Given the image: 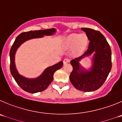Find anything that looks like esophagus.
<instances>
[{
	"instance_id": "1",
	"label": "esophagus",
	"mask_w": 122,
	"mask_h": 122,
	"mask_svg": "<svg viewBox=\"0 0 122 122\" xmlns=\"http://www.w3.org/2000/svg\"><path fill=\"white\" fill-rule=\"evenodd\" d=\"M70 61V60L69 58H66L64 59V60H63V62L64 64L68 63V62H69Z\"/></svg>"
}]
</instances>
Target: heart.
<instances>
[{"instance_id":"b5f03b06","label":"heart","mask_w":122,"mask_h":122,"mask_svg":"<svg viewBox=\"0 0 122 122\" xmlns=\"http://www.w3.org/2000/svg\"><path fill=\"white\" fill-rule=\"evenodd\" d=\"M66 43L70 46H72L76 44L77 48L82 51L87 46L88 39L87 37L84 34L79 35V34H73L67 37Z\"/></svg>"}]
</instances>
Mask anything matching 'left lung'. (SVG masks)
I'll use <instances>...</instances> for the list:
<instances>
[{"label": "left lung", "instance_id": "1", "mask_svg": "<svg viewBox=\"0 0 122 122\" xmlns=\"http://www.w3.org/2000/svg\"><path fill=\"white\" fill-rule=\"evenodd\" d=\"M90 41L88 48L84 54L70 61L73 70L70 80L76 89L85 92H93L102 87L112 67L111 51L103 35L98 30L82 28ZM95 52L93 66L90 71L83 72L79 69V61L84 56Z\"/></svg>", "mask_w": 122, "mask_h": 122}]
</instances>
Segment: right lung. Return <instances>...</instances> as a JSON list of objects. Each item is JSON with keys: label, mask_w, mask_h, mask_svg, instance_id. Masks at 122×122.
<instances>
[{"label": "right lung", "mask_w": 122, "mask_h": 122, "mask_svg": "<svg viewBox=\"0 0 122 122\" xmlns=\"http://www.w3.org/2000/svg\"><path fill=\"white\" fill-rule=\"evenodd\" d=\"M55 32V29L52 28L45 30H40L22 32L15 38L10 52V71L18 85L25 92L35 93L43 92L48 87L53 79V74L63 66V62H58L53 66L49 67L44 70L40 76L36 79H28L19 74L15 68L14 62L15 53L18 47L25 41L34 38H40L44 35H52Z\"/></svg>", "instance_id": "add662e5"}]
</instances>
